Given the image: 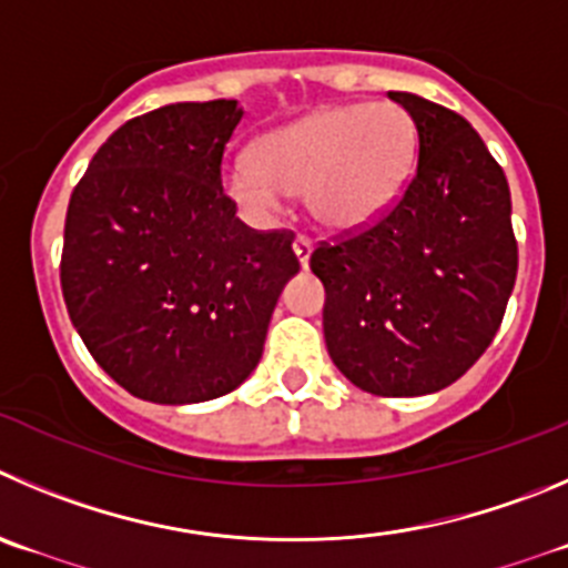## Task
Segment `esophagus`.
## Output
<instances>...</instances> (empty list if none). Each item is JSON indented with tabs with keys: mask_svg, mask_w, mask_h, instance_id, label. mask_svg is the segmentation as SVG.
<instances>
[{
	"mask_svg": "<svg viewBox=\"0 0 568 568\" xmlns=\"http://www.w3.org/2000/svg\"><path fill=\"white\" fill-rule=\"evenodd\" d=\"M311 252H314V241H311V237H305V235H296L294 237V254H296V260H300L302 268H308Z\"/></svg>",
	"mask_w": 568,
	"mask_h": 568,
	"instance_id": "1",
	"label": "esophagus"
}]
</instances>
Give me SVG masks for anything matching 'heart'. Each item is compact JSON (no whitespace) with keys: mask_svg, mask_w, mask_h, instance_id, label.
Here are the masks:
<instances>
[{"mask_svg":"<svg viewBox=\"0 0 568 568\" xmlns=\"http://www.w3.org/2000/svg\"><path fill=\"white\" fill-rule=\"evenodd\" d=\"M417 125L397 103L322 105L254 145L224 171V190L254 221L274 219L288 193H305L314 221L356 232L381 219L404 187Z\"/></svg>","mask_w":568,"mask_h":568,"instance_id":"heart-1","label":"heart"}]
</instances>
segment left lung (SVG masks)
I'll return each mask as SVG.
<instances>
[{
	"label": "left lung",
	"instance_id": "1",
	"mask_svg": "<svg viewBox=\"0 0 568 568\" xmlns=\"http://www.w3.org/2000/svg\"><path fill=\"white\" fill-rule=\"evenodd\" d=\"M417 125L404 195L373 226L322 241L327 353L347 381L415 397L463 378L505 320L518 272L510 187L465 116L389 92Z\"/></svg>",
	"mask_w": 568,
	"mask_h": 568
}]
</instances>
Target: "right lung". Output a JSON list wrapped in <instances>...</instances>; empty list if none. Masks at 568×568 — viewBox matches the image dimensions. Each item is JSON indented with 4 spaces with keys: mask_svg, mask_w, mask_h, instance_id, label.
<instances>
[{
    "mask_svg": "<svg viewBox=\"0 0 568 568\" xmlns=\"http://www.w3.org/2000/svg\"><path fill=\"white\" fill-rule=\"evenodd\" d=\"M237 100L173 103L100 145L72 190L61 291L94 362L153 404H201L252 375L294 232L248 230L221 184Z\"/></svg>",
    "mask_w": 568,
    "mask_h": 568,
    "instance_id": "add662e5",
    "label": "right lung"
}]
</instances>
